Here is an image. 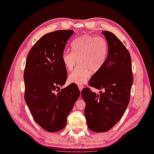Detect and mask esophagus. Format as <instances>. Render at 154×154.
Segmentation results:
<instances>
[{"label":"esophagus","instance_id":"34e87169","mask_svg":"<svg viewBox=\"0 0 154 154\" xmlns=\"http://www.w3.org/2000/svg\"><path fill=\"white\" fill-rule=\"evenodd\" d=\"M78 87H79V89H80V91L81 92L82 91V89H83V85H78Z\"/></svg>","mask_w":154,"mask_h":154}]
</instances>
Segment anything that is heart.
<instances>
[{"mask_svg": "<svg viewBox=\"0 0 154 154\" xmlns=\"http://www.w3.org/2000/svg\"><path fill=\"white\" fill-rule=\"evenodd\" d=\"M72 51H65L62 61L68 71H72L78 60L80 66L69 74V81L83 85L89 78L91 71L96 72L103 67L108 57L109 47L102 36L82 35L71 44Z\"/></svg>", "mask_w": 154, "mask_h": 154, "instance_id": "heart-1", "label": "heart"}]
</instances>
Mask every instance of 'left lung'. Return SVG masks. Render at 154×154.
<instances>
[{
	"label": "left lung",
	"instance_id": "8db88e82",
	"mask_svg": "<svg viewBox=\"0 0 154 154\" xmlns=\"http://www.w3.org/2000/svg\"><path fill=\"white\" fill-rule=\"evenodd\" d=\"M109 44L108 57L104 66L91 78L88 84L103 89L97 94L89 88H83L85 116L88 128L105 132L122 118L130 101L133 83L131 58L127 49L112 32L103 31Z\"/></svg>",
	"mask_w": 154,
	"mask_h": 154
}]
</instances>
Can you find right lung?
Wrapping results in <instances>:
<instances>
[{
    "label": "right lung",
    "instance_id": "obj_1",
    "mask_svg": "<svg viewBox=\"0 0 154 154\" xmlns=\"http://www.w3.org/2000/svg\"><path fill=\"white\" fill-rule=\"evenodd\" d=\"M72 30H58L44 35L29 51L24 73V98L34 120L49 132H58L78 99V86L60 91L67 78L62 54Z\"/></svg>",
    "mask_w": 154,
    "mask_h": 154
}]
</instances>
